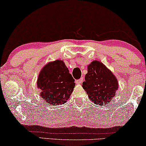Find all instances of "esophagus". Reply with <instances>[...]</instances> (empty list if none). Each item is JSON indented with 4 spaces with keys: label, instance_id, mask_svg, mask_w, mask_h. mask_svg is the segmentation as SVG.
Wrapping results in <instances>:
<instances>
[{
    "label": "esophagus",
    "instance_id": "obj_1",
    "mask_svg": "<svg viewBox=\"0 0 146 146\" xmlns=\"http://www.w3.org/2000/svg\"><path fill=\"white\" fill-rule=\"evenodd\" d=\"M83 81H84V78L82 77L80 79L77 80H76V84H82V83Z\"/></svg>",
    "mask_w": 146,
    "mask_h": 146
}]
</instances>
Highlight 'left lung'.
<instances>
[{"label": "left lung", "mask_w": 146, "mask_h": 146, "mask_svg": "<svg viewBox=\"0 0 146 146\" xmlns=\"http://www.w3.org/2000/svg\"><path fill=\"white\" fill-rule=\"evenodd\" d=\"M82 87L89 99L96 104L102 106L114 96L118 88L116 78L100 62L94 60L88 66V73Z\"/></svg>", "instance_id": "obj_1"}]
</instances>
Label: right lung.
<instances>
[{
  "mask_svg": "<svg viewBox=\"0 0 146 146\" xmlns=\"http://www.w3.org/2000/svg\"><path fill=\"white\" fill-rule=\"evenodd\" d=\"M38 88L40 96L50 104H63L69 99L75 83L63 61L57 60L47 64L39 74Z\"/></svg>",
  "mask_w": 146,
  "mask_h": 146,
  "instance_id": "obj_1",
  "label": "right lung"
}]
</instances>
